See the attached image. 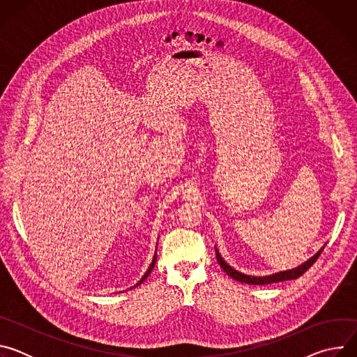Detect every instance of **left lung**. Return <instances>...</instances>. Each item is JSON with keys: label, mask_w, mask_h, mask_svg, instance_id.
Returning <instances> with one entry per match:
<instances>
[{"label": "left lung", "mask_w": 357, "mask_h": 357, "mask_svg": "<svg viewBox=\"0 0 357 357\" xmlns=\"http://www.w3.org/2000/svg\"><path fill=\"white\" fill-rule=\"evenodd\" d=\"M325 248V245L315 254V256H312L310 260H307L305 263H302L301 266L292 268V270H287V271H280V273H275V274H271V275H263V277H259V275H247V274H243L237 270H234L233 267H230L225 260L223 257L220 256L219 250L215 247L216 250V259H218V263L220 264V267L223 268V271L230 275L233 280L238 281V282H245V284H251V285H266V284H273V282H278V281H287V280H295L298 277H301L305 271H307L317 260L318 257L321 256L322 250Z\"/></svg>", "instance_id": "1"}]
</instances>
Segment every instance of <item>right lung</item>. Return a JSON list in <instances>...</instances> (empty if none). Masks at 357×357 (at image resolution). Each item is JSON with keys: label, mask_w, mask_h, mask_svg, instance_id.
I'll use <instances>...</instances> for the list:
<instances>
[{"label": "right lung", "mask_w": 357, "mask_h": 357, "mask_svg": "<svg viewBox=\"0 0 357 357\" xmlns=\"http://www.w3.org/2000/svg\"><path fill=\"white\" fill-rule=\"evenodd\" d=\"M158 245V244H157ZM155 261H157V252L154 254V259H152V263L149 264V267H148V270H146V273L144 274V277L137 282V285H139V284H142L145 280H146V277L151 274V271H152V268H154V266H155ZM137 285H134V287H137Z\"/></svg>", "instance_id": "1"}]
</instances>
